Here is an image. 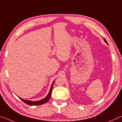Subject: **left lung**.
Segmentation results:
<instances>
[{"instance_id":"left-lung-1","label":"left lung","mask_w":122,"mask_h":122,"mask_svg":"<svg viewBox=\"0 0 122 122\" xmlns=\"http://www.w3.org/2000/svg\"><path fill=\"white\" fill-rule=\"evenodd\" d=\"M104 41H105V42H106V44H108V43H107V42L106 41V40H105V39H104Z\"/></svg>"}]
</instances>
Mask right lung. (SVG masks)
I'll use <instances>...</instances> for the list:
<instances>
[{
    "label": "right lung",
    "instance_id": "obj_1",
    "mask_svg": "<svg viewBox=\"0 0 122 122\" xmlns=\"http://www.w3.org/2000/svg\"><path fill=\"white\" fill-rule=\"evenodd\" d=\"M54 82L55 81H53V82H52V85H51V88H50L49 92V94H47V96L45 97L44 98L42 99L41 100H40V101H28V100L24 99L23 98H21L20 97H18L20 98L23 102H24L25 104H27V105H30V106H37V105H40L44 104L45 103H46V102L50 99V98H51V94H52V88H53V84H54Z\"/></svg>",
    "mask_w": 122,
    "mask_h": 122
}]
</instances>
